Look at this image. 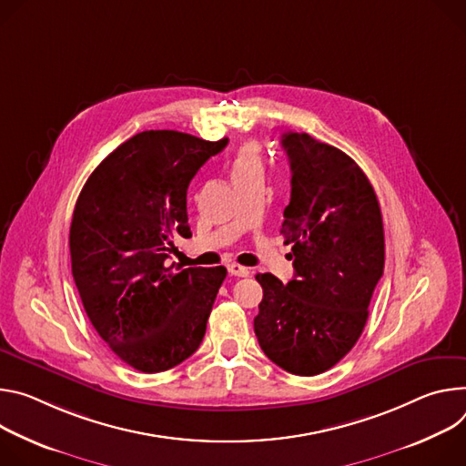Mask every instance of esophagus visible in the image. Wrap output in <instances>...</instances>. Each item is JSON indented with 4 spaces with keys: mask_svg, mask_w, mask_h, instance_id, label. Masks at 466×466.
<instances>
[{
    "mask_svg": "<svg viewBox=\"0 0 466 466\" xmlns=\"http://www.w3.org/2000/svg\"><path fill=\"white\" fill-rule=\"evenodd\" d=\"M228 270H229V274L235 276V278H248V276H249V270H248L246 267H240V265H235V263L229 265Z\"/></svg>",
    "mask_w": 466,
    "mask_h": 466,
    "instance_id": "34e87169",
    "label": "esophagus"
}]
</instances>
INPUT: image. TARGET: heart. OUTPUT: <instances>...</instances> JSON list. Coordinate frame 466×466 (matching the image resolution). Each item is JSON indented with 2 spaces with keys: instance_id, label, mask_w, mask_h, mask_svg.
Masks as SVG:
<instances>
[{
  "instance_id": "heart-1",
  "label": "heart",
  "mask_w": 466,
  "mask_h": 466,
  "mask_svg": "<svg viewBox=\"0 0 466 466\" xmlns=\"http://www.w3.org/2000/svg\"><path fill=\"white\" fill-rule=\"evenodd\" d=\"M251 168H261V157H259V147H257L253 142H248L240 146L237 157L233 159L231 172L233 176L251 170Z\"/></svg>"
}]
</instances>
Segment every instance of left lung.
<instances>
[{
  "mask_svg": "<svg viewBox=\"0 0 466 466\" xmlns=\"http://www.w3.org/2000/svg\"><path fill=\"white\" fill-rule=\"evenodd\" d=\"M290 201L281 235L292 244L294 278L263 287L253 329L267 357L296 376H317L353 348L385 265L380 201L344 151L307 133H283Z\"/></svg>",
  "mask_w": 466,
  "mask_h": 466,
  "instance_id": "obj_1",
  "label": "left lung"
}]
</instances>
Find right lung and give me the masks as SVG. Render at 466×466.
Masks as SVG:
<instances>
[{
  "instance_id": "add662e5",
  "label": "right lung",
  "mask_w": 466,
  "mask_h": 466,
  "mask_svg": "<svg viewBox=\"0 0 466 466\" xmlns=\"http://www.w3.org/2000/svg\"><path fill=\"white\" fill-rule=\"evenodd\" d=\"M188 133L142 131L86 179L72 217V274L86 317L138 372L174 369L201 344L224 267L168 263L176 235L192 237L187 188L228 146Z\"/></svg>"
}]
</instances>
